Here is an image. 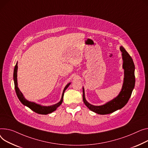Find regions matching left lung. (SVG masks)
I'll use <instances>...</instances> for the list:
<instances>
[{
    "label": "left lung",
    "mask_w": 148,
    "mask_h": 148,
    "mask_svg": "<svg viewBox=\"0 0 148 148\" xmlns=\"http://www.w3.org/2000/svg\"><path fill=\"white\" fill-rule=\"evenodd\" d=\"M123 60V68L124 70V83L121 91L113 100L101 106H94L87 102L85 99L84 90L83 88V100L88 109L98 114L105 115L112 113L124 107L129 101L132 95L135 84L134 65L132 57L125 49L120 47Z\"/></svg>",
    "instance_id": "left-lung-1"
}]
</instances>
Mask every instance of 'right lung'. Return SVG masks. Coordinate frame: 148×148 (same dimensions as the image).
Listing matches in <instances>:
<instances>
[{
	"instance_id": "1",
	"label": "right lung",
	"mask_w": 148,
	"mask_h": 148,
	"mask_svg": "<svg viewBox=\"0 0 148 148\" xmlns=\"http://www.w3.org/2000/svg\"><path fill=\"white\" fill-rule=\"evenodd\" d=\"M17 70H18V65H17V63L16 64V65L15 66L14 68V84H15V92L16 93V95L18 97L19 100L21 101V102L25 106H28L29 109H31L32 110H33L34 112L39 114H44V115H46L48 114H50L52 112H53L54 111H55L56 110V108L60 106L61 103H62L63 101V97H64V92L65 91V90L68 87V86H70V83H68L65 87L64 88V90L63 91L62 93V97H61V100L60 101V102H58V103L52 105V106H41L40 105L36 104V103L32 102H29L27 100H26L25 99V97H24L23 95L22 94V93L19 90V88L18 87V83H17Z\"/></svg>"
}]
</instances>
